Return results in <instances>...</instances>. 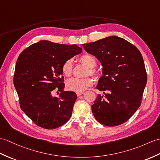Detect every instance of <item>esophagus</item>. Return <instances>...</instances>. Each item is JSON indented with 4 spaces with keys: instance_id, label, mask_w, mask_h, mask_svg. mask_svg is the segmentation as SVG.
Listing matches in <instances>:
<instances>
[{
    "instance_id": "34e87169",
    "label": "esophagus",
    "mask_w": 160,
    "mask_h": 160,
    "mask_svg": "<svg viewBox=\"0 0 160 160\" xmlns=\"http://www.w3.org/2000/svg\"><path fill=\"white\" fill-rule=\"evenodd\" d=\"M84 93V92L82 91V92H76V95H78V96H80V95H81L82 94H83Z\"/></svg>"
}]
</instances>
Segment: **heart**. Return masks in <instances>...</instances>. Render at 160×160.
Masks as SVG:
<instances>
[{
	"instance_id": "obj_1",
	"label": "heart",
	"mask_w": 160,
	"mask_h": 160,
	"mask_svg": "<svg viewBox=\"0 0 160 160\" xmlns=\"http://www.w3.org/2000/svg\"><path fill=\"white\" fill-rule=\"evenodd\" d=\"M80 61L83 65L88 68L87 74L97 76V71L93 68L97 65L95 58L91 54H84L80 57ZM73 72V64L72 59H68L62 64V72L67 77L70 76ZM92 84V80L89 78H71L66 82V87L69 91L74 92H82L91 87Z\"/></svg>"
}]
</instances>
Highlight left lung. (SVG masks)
<instances>
[{"label": "left lung", "instance_id": "8db88e82", "mask_svg": "<svg viewBox=\"0 0 160 160\" xmlns=\"http://www.w3.org/2000/svg\"><path fill=\"white\" fill-rule=\"evenodd\" d=\"M88 53L94 55L103 67L92 105L95 119L113 127L127 121L141 104L147 76L142 54L132 43L117 36L82 44Z\"/></svg>", "mask_w": 160, "mask_h": 160}]
</instances>
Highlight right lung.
Returning <instances> with one entry per match:
<instances>
[{
	"label": "right lung",
	"mask_w": 160,
	"mask_h": 160,
	"mask_svg": "<svg viewBox=\"0 0 160 160\" xmlns=\"http://www.w3.org/2000/svg\"><path fill=\"white\" fill-rule=\"evenodd\" d=\"M76 44L65 45L41 40L25 49L18 57L13 84L20 108L36 125L53 129L71 118L77 95L64 91L62 64L82 52ZM57 88L59 98L53 94Z\"/></svg>",
	"instance_id": "right-lung-1"
}]
</instances>
